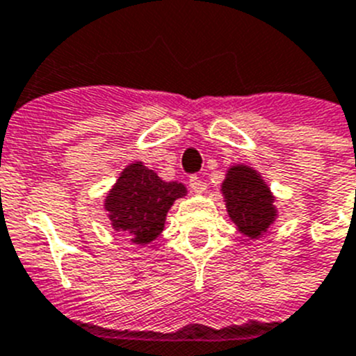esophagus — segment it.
<instances>
[{"label":"esophagus","mask_w":356,"mask_h":356,"mask_svg":"<svg viewBox=\"0 0 356 356\" xmlns=\"http://www.w3.org/2000/svg\"><path fill=\"white\" fill-rule=\"evenodd\" d=\"M190 188L195 191V193H204V191L208 190V188H206V182L200 177H197V175H191L190 177Z\"/></svg>","instance_id":"obj_1"}]
</instances>
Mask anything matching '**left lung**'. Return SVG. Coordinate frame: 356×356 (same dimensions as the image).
<instances>
[{"label": "left lung", "mask_w": 356, "mask_h": 356, "mask_svg": "<svg viewBox=\"0 0 356 356\" xmlns=\"http://www.w3.org/2000/svg\"><path fill=\"white\" fill-rule=\"evenodd\" d=\"M220 191L227 215L243 236L258 240L276 222V197L272 195L268 184L252 166H231Z\"/></svg>", "instance_id": "1"}]
</instances>
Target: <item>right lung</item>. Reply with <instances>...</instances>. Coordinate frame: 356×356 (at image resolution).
<instances>
[{
    "mask_svg": "<svg viewBox=\"0 0 356 356\" xmlns=\"http://www.w3.org/2000/svg\"><path fill=\"white\" fill-rule=\"evenodd\" d=\"M184 195L182 182L163 181L141 161H134L116 179L104 208L116 233L136 245H147L163 233L168 209Z\"/></svg>",
    "mask_w": 356,
    "mask_h": 356,
    "instance_id": "right-lung-1",
    "label": "right lung"
}]
</instances>
